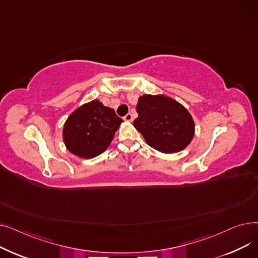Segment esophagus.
I'll list each match as a JSON object with an SVG mask.
<instances>
[{"mask_svg": "<svg viewBox=\"0 0 258 258\" xmlns=\"http://www.w3.org/2000/svg\"><path fill=\"white\" fill-rule=\"evenodd\" d=\"M123 119H124V121H126V122H132V121H133V115H132L131 113H128V114H126V115L123 117Z\"/></svg>", "mask_w": 258, "mask_h": 258, "instance_id": "34e87169", "label": "esophagus"}]
</instances>
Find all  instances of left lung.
Wrapping results in <instances>:
<instances>
[{
  "instance_id": "left-lung-1",
  "label": "left lung",
  "mask_w": 258,
  "mask_h": 258,
  "mask_svg": "<svg viewBox=\"0 0 258 258\" xmlns=\"http://www.w3.org/2000/svg\"><path fill=\"white\" fill-rule=\"evenodd\" d=\"M136 108L134 126L156 151L179 153L192 141L195 121L179 101L163 94H145L138 98Z\"/></svg>"
}]
</instances>
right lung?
Returning <instances> with one entry per match:
<instances>
[{
  "label": "right lung",
  "instance_id": "obj_1",
  "mask_svg": "<svg viewBox=\"0 0 258 258\" xmlns=\"http://www.w3.org/2000/svg\"><path fill=\"white\" fill-rule=\"evenodd\" d=\"M123 122L113 108L97 99L84 103L66 120L62 139L66 148L81 159H92L110 146Z\"/></svg>",
  "mask_w": 258,
  "mask_h": 258
}]
</instances>
